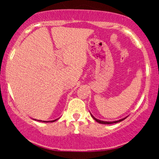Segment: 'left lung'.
<instances>
[{"mask_svg":"<svg viewBox=\"0 0 159 159\" xmlns=\"http://www.w3.org/2000/svg\"><path fill=\"white\" fill-rule=\"evenodd\" d=\"M91 116H92V117L93 118V119L96 120V122H98V123H102V124H113V123H119V122H121V121H123V120H124V119H125V118H124V119H121V120H117V121H113V122H106V121H102V120H97L96 119V118H95L93 116L92 114H91Z\"/></svg>","mask_w":159,"mask_h":159,"instance_id":"1","label":"left lung"}]
</instances>
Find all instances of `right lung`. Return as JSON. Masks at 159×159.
I'll list each match as a JSON object with an SVG mask.
<instances>
[{"mask_svg":"<svg viewBox=\"0 0 159 159\" xmlns=\"http://www.w3.org/2000/svg\"><path fill=\"white\" fill-rule=\"evenodd\" d=\"M57 120H51V121H49V122H52H52H54V121H56ZM43 122H45V121H43ZM45 123H46V121H45Z\"/></svg>","mask_w":159,"mask_h":159,"instance_id":"add662e5","label":"right lung"}]
</instances>
